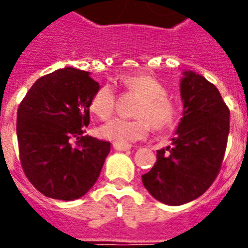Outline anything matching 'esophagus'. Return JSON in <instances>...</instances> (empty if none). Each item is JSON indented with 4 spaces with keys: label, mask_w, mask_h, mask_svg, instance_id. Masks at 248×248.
Returning a JSON list of instances; mask_svg holds the SVG:
<instances>
[{
    "label": "esophagus",
    "mask_w": 248,
    "mask_h": 248,
    "mask_svg": "<svg viewBox=\"0 0 248 248\" xmlns=\"http://www.w3.org/2000/svg\"><path fill=\"white\" fill-rule=\"evenodd\" d=\"M113 148L118 151H128L131 149V145L128 144H119V143H113Z\"/></svg>",
    "instance_id": "esophagus-1"
}]
</instances>
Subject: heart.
<instances>
[{
	"instance_id": "b5f03b06",
	"label": "heart",
	"mask_w": 248,
	"mask_h": 248,
	"mask_svg": "<svg viewBox=\"0 0 248 248\" xmlns=\"http://www.w3.org/2000/svg\"><path fill=\"white\" fill-rule=\"evenodd\" d=\"M126 89L141 95L138 119L114 118L105 123L99 133L104 139L113 143L131 144L148 137L151 124L155 129H165L171 126L177 118L175 103L168 97V91L159 80L153 77L126 76L122 78ZM115 88L110 83H105L98 89L91 100V110L100 119H107L115 108Z\"/></svg>"
}]
</instances>
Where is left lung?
<instances>
[{
  "label": "left lung",
  "instance_id": "obj_1",
  "mask_svg": "<svg viewBox=\"0 0 248 248\" xmlns=\"http://www.w3.org/2000/svg\"><path fill=\"white\" fill-rule=\"evenodd\" d=\"M183 118L171 146L156 151V163L141 176L154 199L179 206L198 199L214 183L226 150L230 110L205 77L185 71L180 80Z\"/></svg>",
  "mask_w": 248,
  "mask_h": 248
}]
</instances>
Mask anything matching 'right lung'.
<instances>
[{
    "label": "right lung",
    "mask_w": 248,
    "mask_h": 248,
    "mask_svg": "<svg viewBox=\"0 0 248 248\" xmlns=\"http://www.w3.org/2000/svg\"><path fill=\"white\" fill-rule=\"evenodd\" d=\"M99 83L65 67L41 77L17 110L19 159L31 184L47 198L73 201L99 177L110 143L84 135Z\"/></svg>",
    "instance_id": "obj_1"
}]
</instances>
